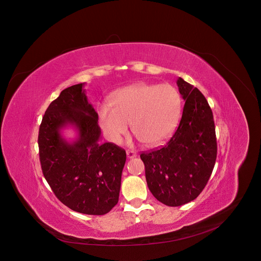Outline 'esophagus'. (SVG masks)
I'll list each match as a JSON object with an SVG mask.
<instances>
[{
	"instance_id": "esophagus-1",
	"label": "esophagus",
	"mask_w": 261,
	"mask_h": 261,
	"mask_svg": "<svg viewBox=\"0 0 261 261\" xmlns=\"http://www.w3.org/2000/svg\"><path fill=\"white\" fill-rule=\"evenodd\" d=\"M127 156L128 159H132V158H135L136 156V152L134 150H127Z\"/></svg>"
}]
</instances>
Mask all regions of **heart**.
Segmentation results:
<instances>
[{
  "mask_svg": "<svg viewBox=\"0 0 261 261\" xmlns=\"http://www.w3.org/2000/svg\"><path fill=\"white\" fill-rule=\"evenodd\" d=\"M112 105L98 110V119L107 137L120 143L129 124L135 135L147 145H158L174 132L181 112V97L169 84L138 83L116 91Z\"/></svg>",
  "mask_w": 261,
  "mask_h": 261,
  "instance_id": "b5f03b06",
  "label": "heart"
}]
</instances>
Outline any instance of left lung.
Masks as SVG:
<instances>
[{"mask_svg":"<svg viewBox=\"0 0 261 261\" xmlns=\"http://www.w3.org/2000/svg\"><path fill=\"white\" fill-rule=\"evenodd\" d=\"M176 83L186 101L177 130L165 146L140 154L150 193L170 207L190 203L202 193L217 155L213 114L205 96L181 77Z\"/></svg>","mask_w":261,"mask_h":261,"instance_id":"left-lung-1","label":"left lung"}]
</instances>
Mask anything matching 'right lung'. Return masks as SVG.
Instances as JSON below:
<instances>
[{"mask_svg":"<svg viewBox=\"0 0 261 261\" xmlns=\"http://www.w3.org/2000/svg\"><path fill=\"white\" fill-rule=\"evenodd\" d=\"M85 83L61 91L48 107L39 130L43 174L57 199L69 209L103 215L118 203L126 151L100 143L98 114L89 103ZM73 126L78 135L66 141L61 130Z\"/></svg>","mask_w":261,"mask_h":261,"instance_id":"right-lung-1","label":"right lung"}]
</instances>
